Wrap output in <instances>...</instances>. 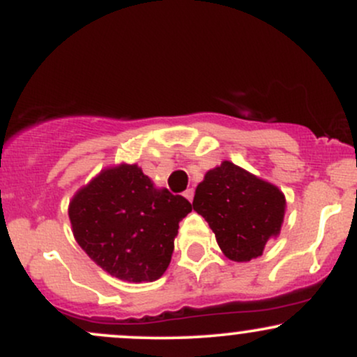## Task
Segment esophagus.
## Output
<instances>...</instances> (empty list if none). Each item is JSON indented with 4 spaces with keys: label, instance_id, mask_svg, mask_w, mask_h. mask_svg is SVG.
<instances>
[{
    "label": "esophagus",
    "instance_id": "esophagus-1",
    "mask_svg": "<svg viewBox=\"0 0 357 357\" xmlns=\"http://www.w3.org/2000/svg\"><path fill=\"white\" fill-rule=\"evenodd\" d=\"M183 195H184V198L188 199V202H192V198H195V190H192V188H188V190L184 191Z\"/></svg>",
    "mask_w": 357,
    "mask_h": 357
}]
</instances>
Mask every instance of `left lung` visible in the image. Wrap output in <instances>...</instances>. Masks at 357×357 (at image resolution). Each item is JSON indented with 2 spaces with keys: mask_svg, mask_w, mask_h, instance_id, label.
Instances as JSON below:
<instances>
[{
  "mask_svg": "<svg viewBox=\"0 0 357 357\" xmlns=\"http://www.w3.org/2000/svg\"><path fill=\"white\" fill-rule=\"evenodd\" d=\"M192 208L208 221L225 255L250 261L280 231L285 198L273 184L223 161L198 184Z\"/></svg>",
  "mask_w": 357,
  "mask_h": 357,
  "instance_id": "8db88e82",
  "label": "left lung"
}]
</instances>
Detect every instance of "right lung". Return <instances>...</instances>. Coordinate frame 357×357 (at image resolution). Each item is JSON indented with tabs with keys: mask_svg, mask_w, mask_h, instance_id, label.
Returning <instances> with one entry per match:
<instances>
[{
	"mask_svg": "<svg viewBox=\"0 0 357 357\" xmlns=\"http://www.w3.org/2000/svg\"><path fill=\"white\" fill-rule=\"evenodd\" d=\"M191 210L184 196L155 190L141 167L121 165L82 188L68 216L75 240L105 272L153 282L166 272L179 221Z\"/></svg>",
	"mask_w": 357,
	"mask_h": 357,
	"instance_id": "obj_1",
	"label": "right lung"
}]
</instances>
